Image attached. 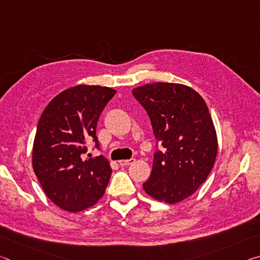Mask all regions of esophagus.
<instances>
[{"label":"esophagus","mask_w":260,"mask_h":260,"mask_svg":"<svg viewBox=\"0 0 260 260\" xmlns=\"http://www.w3.org/2000/svg\"><path fill=\"white\" fill-rule=\"evenodd\" d=\"M135 161V158H131V159H125V160H119V165L120 166H127L133 164Z\"/></svg>","instance_id":"esophagus-1"}]
</instances>
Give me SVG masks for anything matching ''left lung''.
Here are the masks:
<instances>
[{
	"label": "left lung",
	"instance_id": "1",
	"mask_svg": "<svg viewBox=\"0 0 260 260\" xmlns=\"http://www.w3.org/2000/svg\"><path fill=\"white\" fill-rule=\"evenodd\" d=\"M150 118L156 146L150 178L143 189L174 204L197 190L212 170L218 141L209 108L190 87L156 82L133 89Z\"/></svg>",
	"mask_w": 260,
	"mask_h": 260
}]
</instances>
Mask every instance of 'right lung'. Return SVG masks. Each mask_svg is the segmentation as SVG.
Returning <instances> with one entry per match:
<instances>
[{
	"label": "right lung",
	"mask_w": 260,
	"mask_h": 260,
	"mask_svg": "<svg viewBox=\"0 0 260 260\" xmlns=\"http://www.w3.org/2000/svg\"><path fill=\"white\" fill-rule=\"evenodd\" d=\"M116 90L101 86H76L51 100L39 120L33 144V170L46 195L63 210L78 212L103 196L112 170L86 147L100 149L96 126Z\"/></svg>",
	"instance_id": "1"
}]
</instances>
